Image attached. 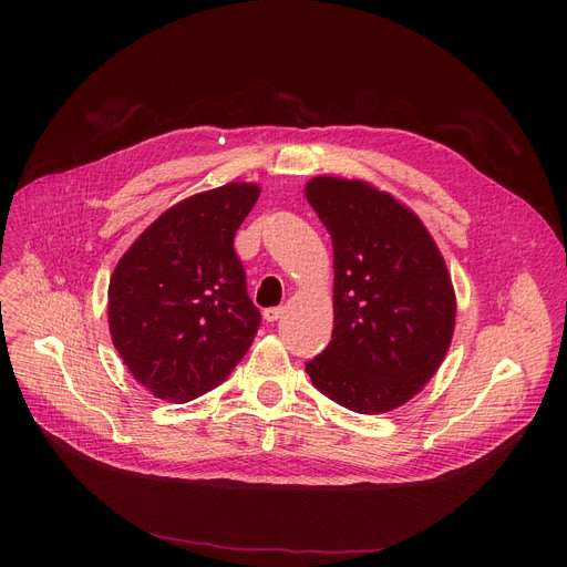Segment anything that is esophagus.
I'll return each mask as SVG.
<instances>
[{"mask_svg": "<svg viewBox=\"0 0 567 567\" xmlns=\"http://www.w3.org/2000/svg\"><path fill=\"white\" fill-rule=\"evenodd\" d=\"M280 317H282V308H268V310H264V319H266L268 323L278 321Z\"/></svg>", "mask_w": 567, "mask_h": 567, "instance_id": "esophagus-1", "label": "esophagus"}]
</instances>
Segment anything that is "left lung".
Wrapping results in <instances>:
<instances>
[{
    "label": "left lung",
    "instance_id": "1",
    "mask_svg": "<svg viewBox=\"0 0 567 567\" xmlns=\"http://www.w3.org/2000/svg\"><path fill=\"white\" fill-rule=\"evenodd\" d=\"M306 197L333 241V338L306 370L355 413L393 411L423 391L451 349L449 266L423 220L363 178L312 176Z\"/></svg>",
    "mask_w": 567,
    "mask_h": 567
}]
</instances>
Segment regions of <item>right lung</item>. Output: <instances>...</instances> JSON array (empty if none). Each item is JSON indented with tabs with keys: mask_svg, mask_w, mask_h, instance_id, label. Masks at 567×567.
Returning <instances> with one entry per match:
<instances>
[{
	"mask_svg": "<svg viewBox=\"0 0 567 567\" xmlns=\"http://www.w3.org/2000/svg\"><path fill=\"white\" fill-rule=\"evenodd\" d=\"M261 188L231 182L172 204L116 261L107 287L114 349L158 400L190 402L244 359L259 329L234 234Z\"/></svg>",
	"mask_w": 567,
	"mask_h": 567,
	"instance_id": "right-lung-1",
	"label": "right lung"
}]
</instances>
